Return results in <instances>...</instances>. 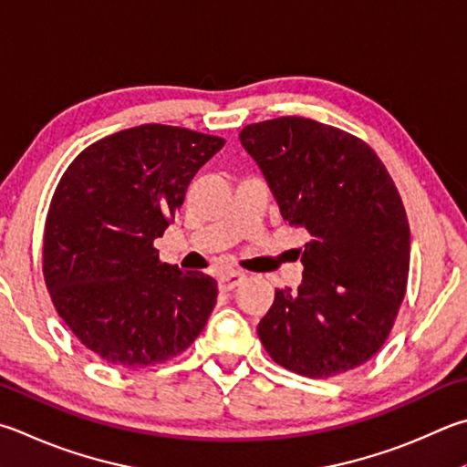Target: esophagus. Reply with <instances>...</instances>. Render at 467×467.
Here are the masks:
<instances>
[{"mask_svg":"<svg viewBox=\"0 0 467 467\" xmlns=\"http://www.w3.org/2000/svg\"><path fill=\"white\" fill-rule=\"evenodd\" d=\"M243 279H244L243 271H228V274L218 277V287L223 292H231V290H234V287L243 282Z\"/></svg>","mask_w":467,"mask_h":467,"instance_id":"esophagus-1","label":"esophagus"}]
</instances>
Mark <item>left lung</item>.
<instances>
[{"label": "left lung", "mask_w": 467, "mask_h": 467, "mask_svg": "<svg viewBox=\"0 0 467 467\" xmlns=\"http://www.w3.org/2000/svg\"><path fill=\"white\" fill-rule=\"evenodd\" d=\"M241 145L279 212L310 234L298 292L275 290L257 335L269 358L306 378L359 368L379 351L404 300L410 228L368 142L310 118L249 124Z\"/></svg>", "instance_id": "1"}]
</instances>
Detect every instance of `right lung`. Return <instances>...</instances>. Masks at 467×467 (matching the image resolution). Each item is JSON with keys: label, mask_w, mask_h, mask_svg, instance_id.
I'll use <instances>...</instances> for the list:
<instances>
[{"label": "right lung", "mask_w": 467, "mask_h": 467, "mask_svg": "<svg viewBox=\"0 0 467 467\" xmlns=\"http://www.w3.org/2000/svg\"><path fill=\"white\" fill-rule=\"evenodd\" d=\"M224 139L165 124L109 134L58 182L45 224L42 274L58 317L112 366L147 368L196 341L218 285L161 263L155 239L198 169Z\"/></svg>", "instance_id": "1"}]
</instances>
